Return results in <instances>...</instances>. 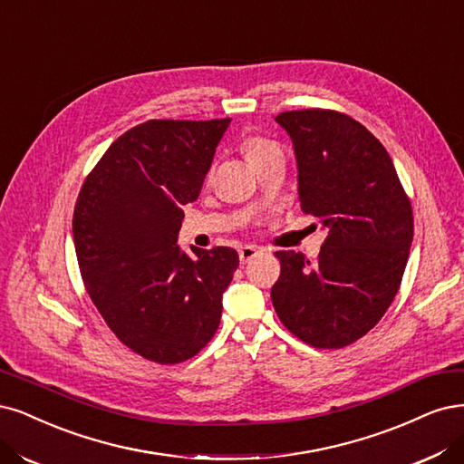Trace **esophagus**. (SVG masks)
I'll list each match as a JSON object with an SVG mask.
<instances>
[{
    "mask_svg": "<svg viewBox=\"0 0 464 464\" xmlns=\"http://www.w3.org/2000/svg\"><path fill=\"white\" fill-rule=\"evenodd\" d=\"M237 253H239V261H242V263H249L251 259L257 257L259 247H255V246H244V247L237 249Z\"/></svg>",
    "mask_w": 464,
    "mask_h": 464,
    "instance_id": "1",
    "label": "esophagus"
}]
</instances>
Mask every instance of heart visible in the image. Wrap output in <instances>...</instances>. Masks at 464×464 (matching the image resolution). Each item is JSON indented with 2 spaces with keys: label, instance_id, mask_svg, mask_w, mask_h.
I'll return each mask as SVG.
<instances>
[{
  "label": "heart",
  "instance_id": "b5f03b06",
  "mask_svg": "<svg viewBox=\"0 0 464 464\" xmlns=\"http://www.w3.org/2000/svg\"><path fill=\"white\" fill-rule=\"evenodd\" d=\"M275 150H280L275 141H270L266 138H259V136H249L242 143V151L247 159V163L257 161V159L265 157L266 153L275 151Z\"/></svg>",
  "mask_w": 464,
  "mask_h": 464
}]
</instances>
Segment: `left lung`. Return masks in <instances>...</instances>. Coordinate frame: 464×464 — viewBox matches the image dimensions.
<instances>
[{"label":"left lung","mask_w":464,"mask_h":464,"mask_svg":"<svg viewBox=\"0 0 464 464\" xmlns=\"http://www.w3.org/2000/svg\"><path fill=\"white\" fill-rule=\"evenodd\" d=\"M276 122L294 141L301 209L328 236L314 265L276 251L282 270L270 299L295 338L342 349L380 323L401 285L412 207L386 148L355 119L301 109Z\"/></svg>","instance_id":"left-lung-1"}]
</instances>
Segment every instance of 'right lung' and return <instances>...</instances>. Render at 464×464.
I'll return each instance as SVG.
<instances>
[{
	"label": "right lung",
	"instance_id": "1",
	"mask_svg": "<svg viewBox=\"0 0 464 464\" xmlns=\"http://www.w3.org/2000/svg\"><path fill=\"white\" fill-rule=\"evenodd\" d=\"M230 119L148 121L119 136L86 177L72 215L86 292L140 357L179 364L211 342L239 257L177 246Z\"/></svg>",
	"mask_w": 464,
	"mask_h": 464
}]
</instances>
